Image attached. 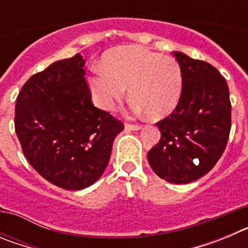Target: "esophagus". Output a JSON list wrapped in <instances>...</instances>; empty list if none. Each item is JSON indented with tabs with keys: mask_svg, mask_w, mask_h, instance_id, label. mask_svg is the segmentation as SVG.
<instances>
[{
	"mask_svg": "<svg viewBox=\"0 0 248 248\" xmlns=\"http://www.w3.org/2000/svg\"><path fill=\"white\" fill-rule=\"evenodd\" d=\"M140 129H141V125H138V124H125V130L137 131Z\"/></svg>",
	"mask_w": 248,
	"mask_h": 248,
	"instance_id": "34e87169",
	"label": "esophagus"
}]
</instances>
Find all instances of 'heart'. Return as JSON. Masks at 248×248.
Wrapping results in <instances>:
<instances>
[{"mask_svg": "<svg viewBox=\"0 0 248 248\" xmlns=\"http://www.w3.org/2000/svg\"><path fill=\"white\" fill-rule=\"evenodd\" d=\"M103 68H95L89 78L94 99L109 110L124 95L128 87L130 110L164 118L171 113L183 92V72L172 57L124 46L109 50L103 58Z\"/></svg>", "mask_w": 248, "mask_h": 248, "instance_id": "b5f03b06", "label": "heart"}]
</instances>
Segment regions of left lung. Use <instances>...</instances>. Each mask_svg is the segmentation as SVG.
Returning <instances> with one entry per match:
<instances>
[{
  "label": "left lung",
  "mask_w": 248,
  "mask_h": 248,
  "mask_svg": "<svg viewBox=\"0 0 248 248\" xmlns=\"http://www.w3.org/2000/svg\"><path fill=\"white\" fill-rule=\"evenodd\" d=\"M183 72L179 104L156 123L160 141L148 153L159 177L171 184H189L211 170L226 148L231 129L227 83L209 63L174 52Z\"/></svg>",
  "instance_id": "1"
}]
</instances>
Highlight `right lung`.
Segmentation results:
<instances>
[{"instance_id":"obj_1","label":"right lung","mask_w":248,"mask_h":248,"mask_svg":"<svg viewBox=\"0 0 248 248\" xmlns=\"http://www.w3.org/2000/svg\"><path fill=\"white\" fill-rule=\"evenodd\" d=\"M84 64L80 53L52 63L31 77L16 102L15 129L26 159L65 190L85 189L102 176L124 129L93 105Z\"/></svg>"}]
</instances>
